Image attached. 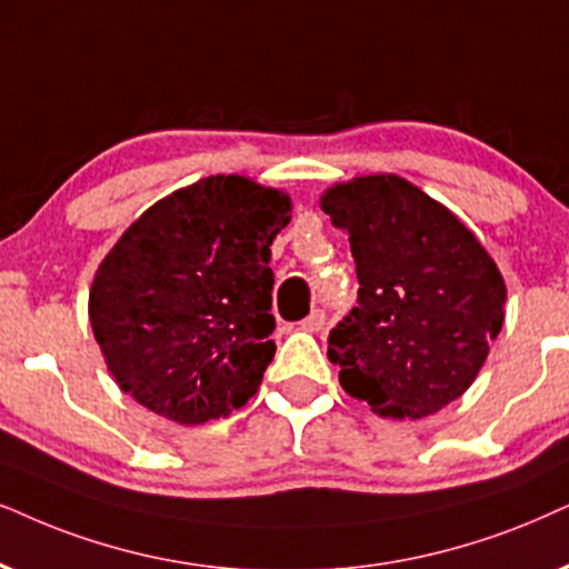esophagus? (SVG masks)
I'll return each mask as SVG.
<instances>
[{
	"instance_id": "34e87169",
	"label": "esophagus",
	"mask_w": 569,
	"mask_h": 569,
	"mask_svg": "<svg viewBox=\"0 0 569 569\" xmlns=\"http://www.w3.org/2000/svg\"><path fill=\"white\" fill-rule=\"evenodd\" d=\"M322 328H326V309H312V312L301 320V330H309V333H318Z\"/></svg>"
}]
</instances>
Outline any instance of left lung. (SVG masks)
Segmentation results:
<instances>
[{
	"mask_svg": "<svg viewBox=\"0 0 569 569\" xmlns=\"http://www.w3.org/2000/svg\"><path fill=\"white\" fill-rule=\"evenodd\" d=\"M349 233L357 307L328 336L341 388L380 417L420 420L462 397L505 322L507 286L465 222L399 176L320 199Z\"/></svg>",
	"mask_w": 569,
	"mask_h": 569,
	"instance_id": "1",
	"label": "left lung"
}]
</instances>
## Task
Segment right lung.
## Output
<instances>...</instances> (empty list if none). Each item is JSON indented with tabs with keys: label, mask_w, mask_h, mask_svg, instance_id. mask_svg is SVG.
<instances>
[{
	"label": "right lung",
	"mask_w": 569,
	"mask_h": 569,
	"mask_svg": "<svg viewBox=\"0 0 569 569\" xmlns=\"http://www.w3.org/2000/svg\"><path fill=\"white\" fill-rule=\"evenodd\" d=\"M289 212V193L210 176L120 236L93 276L89 320L128 397L181 426L254 397L276 355L270 247Z\"/></svg>",
	"instance_id": "right-lung-1"
}]
</instances>
